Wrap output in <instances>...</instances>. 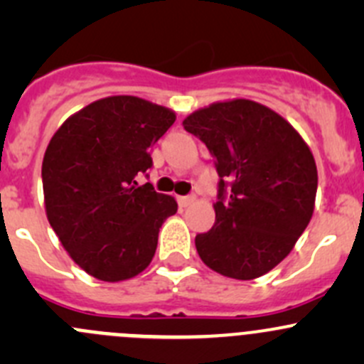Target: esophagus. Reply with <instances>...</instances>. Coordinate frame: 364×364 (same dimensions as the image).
Here are the masks:
<instances>
[{
    "label": "esophagus",
    "mask_w": 364,
    "mask_h": 364,
    "mask_svg": "<svg viewBox=\"0 0 364 364\" xmlns=\"http://www.w3.org/2000/svg\"><path fill=\"white\" fill-rule=\"evenodd\" d=\"M196 200V196H183V197H178V204L181 205V208H186V205H190Z\"/></svg>",
    "instance_id": "obj_1"
}]
</instances>
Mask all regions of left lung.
Here are the masks:
<instances>
[{"label":"left lung","mask_w":364,"mask_h":364,"mask_svg":"<svg viewBox=\"0 0 364 364\" xmlns=\"http://www.w3.org/2000/svg\"><path fill=\"white\" fill-rule=\"evenodd\" d=\"M183 127L215 159V225L196 236L203 262L223 277L253 280L280 264L314 215L317 165L280 114L257 102H216Z\"/></svg>","instance_id":"1"}]
</instances>
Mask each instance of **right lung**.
Wrapping results in <instances>:
<instances>
[{
  "label": "right lung",
  "instance_id": "1",
  "mask_svg": "<svg viewBox=\"0 0 364 364\" xmlns=\"http://www.w3.org/2000/svg\"><path fill=\"white\" fill-rule=\"evenodd\" d=\"M176 114L137 97H107L70 116L42 164L50 227L73 262L102 282L137 277L151 262L174 197L139 186L151 168L149 148Z\"/></svg>",
  "mask_w": 364,
  "mask_h": 364
}]
</instances>
